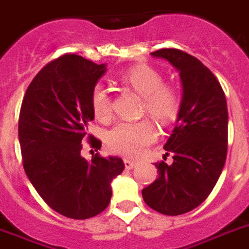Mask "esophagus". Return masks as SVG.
<instances>
[{
    "instance_id": "1",
    "label": "esophagus",
    "mask_w": 249,
    "mask_h": 249,
    "mask_svg": "<svg viewBox=\"0 0 249 249\" xmlns=\"http://www.w3.org/2000/svg\"><path fill=\"white\" fill-rule=\"evenodd\" d=\"M136 165L135 160H130V159H124V167L126 169H132Z\"/></svg>"
}]
</instances>
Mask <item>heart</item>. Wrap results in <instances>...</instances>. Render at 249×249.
I'll list each match as a JSON object with an SVG mask.
<instances>
[{
    "label": "heart",
    "instance_id": "1",
    "mask_svg": "<svg viewBox=\"0 0 249 249\" xmlns=\"http://www.w3.org/2000/svg\"><path fill=\"white\" fill-rule=\"evenodd\" d=\"M121 81L142 97V113L149 114L161 124L175 121L180 111V96L175 88L162 84L161 74L156 69L148 65H135L123 72ZM91 109L100 121H109L111 117L110 96L101 85L91 91ZM156 135V127L148 119L121 122L107 134V145L118 155L132 158L155 142Z\"/></svg>",
    "mask_w": 249,
    "mask_h": 249
}]
</instances>
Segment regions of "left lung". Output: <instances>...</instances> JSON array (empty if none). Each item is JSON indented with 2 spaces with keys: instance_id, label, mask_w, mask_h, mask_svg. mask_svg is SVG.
<instances>
[{
  "instance_id": "obj_1",
  "label": "left lung",
  "mask_w": 249,
  "mask_h": 249,
  "mask_svg": "<svg viewBox=\"0 0 249 249\" xmlns=\"http://www.w3.org/2000/svg\"><path fill=\"white\" fill-rule=\"evenodd\" d=\"M178 71L182 85L176 127L164 149L173 162L155 164L159 177L142 190L144 202L165 215H181L209 197L227 156L229 111L219 81L194 56L176 48L152 52Z\"/></svg>"
}]
</instances>
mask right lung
Listing matches in <instances>:
<instances>
[{
	"label": "right lung",
	"instance_id": "1",
	"mask_svg": "<svg viewBox=\"0 0 249 249\" xmlns=\"http://www.w3.org/2000/svg\"><path fill=\"white\" fill-rule=\"evenodd\" d=\"M106 72L74 53L43 67L22 101L18 122L23 168L30 182L52 210L72 219L96 216L109 206L111 181L124 169L121 158L90 161L81 156L88 123L94 119L91 91ZM91 147L101 142L88 136Z\"/></svg>",
	"mask_w": 249,
	"mask_h": 249
}]
</instances>
